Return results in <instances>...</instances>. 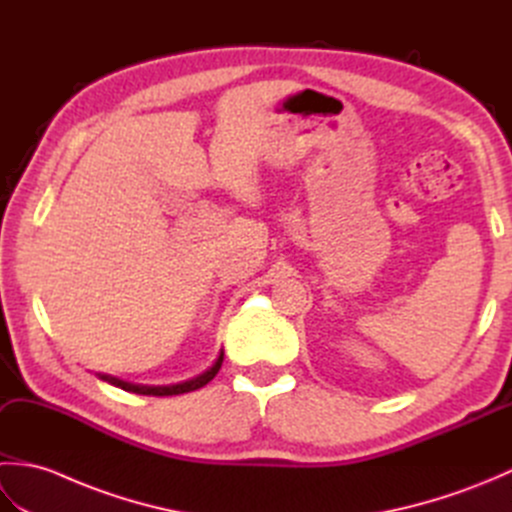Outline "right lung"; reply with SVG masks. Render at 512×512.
<instances>
[{"label":"right lung","mask_w":512,"mask_h":512,"mask_svg":"<svg viewBox=\"0 0 512 512\" xmlns=\"http://www.w3.org/2000/svg\"><path fill=\"white\" fill-rule=\"evenodd\" d=\"M222 361H224V350H220V354H217V358H215V363L206 369V372L198 374L195 378L184 380V383H178V385H136V383H129V380L116 378L110 374H96V376H99L101 380H107V383H112L125 391H132V394H140V396H178V394H187V391L200 389L209 383V380H213L215 374L220 372Z\"/></svg>","instance_id":"right-lung-1"}]
</instances>
